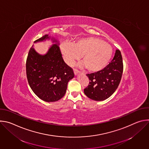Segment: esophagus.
Returning a JSON list of instances; mask_svg holds the SVG:
<instances>
[{
  "instance_id": "esophagus-1",
  "label": "esophagus",
  "mask_w": 149,
  "mask_h": 149,
  "mask_svg": "<svg viewBox=\"0 0 149 149\" xmlns=\"http://www.w3.org/2000/svg\"><path fill=\"white\" fill-rule=\"evenodd\" d=\"M74 72L75 75H77L78 74V73H79V71L77 70H76V69H74Z\"/></svg>"
}]
</instances>
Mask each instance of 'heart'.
Here are the masks:
<instances>
[{
	"mask_svg": "<svg viewBox=\"0 0 149 149\" xmlns=\"http://www.w3.org/2000/svg\"><path fill=\"white\" fill-rule=\"evenodd\" d=\"M61 52L65 61L72 65L82 56L81 67L86 68L90 72L103 70L109 62L112 55L111 46L96 38H85L75 41L72 45L62 44Z\"/></svg>",
	"mask_w": 149,
	"mask_h": 149,
	"instance_id": "obj_1",
	"label": "heart"
}]
</instances>
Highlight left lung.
Masks as SVG:
<instances>
[{
	"instance_id": "left-lung-1",
	"label": "left lung",
	"mask_w": 149,
	"mask_h": 149,
	"mask_svg": "<svg viewBox=\"0 0 149 149\" xmlns=\"http://www.w3.org/2000/svg\"><path fill=\"white\" fill-rule=\"evenodd\" d=\"M123 71L121 52L117 49L109 64L101 71L87 74L90 84L84 90L89 98L103 101L109 98L118 88Z\"/></svg>"
}]
</instances>
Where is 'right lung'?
Instances as JSON below:
<instances>
[{"instance_id": "right-lung-1", "label": "right lung", "mask_w": 149, "mask_h": 149, "mask_svg": "<svg viewBox=\"0 0 149 149\" xmlns=\"http://www.w3.org/2000/svg\"><path fill=\"white\" fill-rule=\"evenodd\" d=\"M51 39L47 54L41 55L31 48L26 59V75L33 93L46 102H55L64 96L69 81L74 77L73 70L63 61L58 40L45 35L34 43Z\"/></svg>"}]
</instances>
